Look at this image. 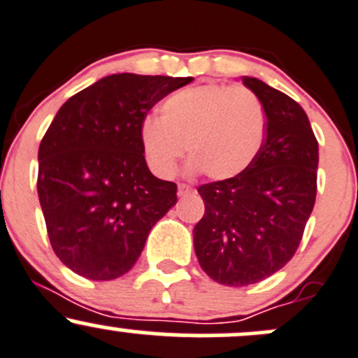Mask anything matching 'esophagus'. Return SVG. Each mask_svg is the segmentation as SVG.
<instances>
[{"label": "esophagus", "mask_w": 358, "mask_h": 358, "mask_svg": "<svg viewBox=\"0 0 358 358\" xmlns=\"http://www.w3.org/2000/svg\"><path fill=\"white\" fill-rule=\"evenodd\" d=\"M189 193H191V187L187 186V184H179V187H178L179 196H187Z\"/></svg>", "instance_id": "1"}]
</instances>
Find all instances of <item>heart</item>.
Returning a JSON list of instances; mask_svg holds the SVG:
<instances>
[{
    "mask_svg": "<svg viewBox=\"0 0 358 358\" xmlns=\"http://www.w3.org/2000/svg\"><path fill=\"white\" fill-rule=\"evenodd\" d=\"M265 112L253 91L243 86L187 87L164 99L160 119L146 117L139 139L146 164L158 178H171L184 152L189 172L213 180L241 176L265 141Z\"/></svg>",
    "mask_w": 358,
    "mask_h": 358,
    "instance_id": "obj_1",
    "label": "heart"
}]
</instances>
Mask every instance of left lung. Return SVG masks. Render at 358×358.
<instances>
[{
  "label": "left lung",
  "mask_w": 358,
  "mask_h": 358,
  "mask_svg": "<svg viewBox=\"0 0 358 358\" xmlns=\"http://www.w3.org/2000/svg\"><path fill=\"white\" fill-rule=\"evenodd\" d=\"M243 84L264 106L265 141L241 176L198 186L205 213L193 229L206 275L236 288L264 281L293 259L314 210L319 165L303 108L255 77Z\"/></svg>",
  "instance_id": "obj_1"
}]
</instances>
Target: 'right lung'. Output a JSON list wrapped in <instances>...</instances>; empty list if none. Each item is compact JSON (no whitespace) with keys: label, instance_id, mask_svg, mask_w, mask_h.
<instances>
[{"label":"right lung","instance_id":"obj_1","mask_svg":"<svg viewBox=\"0 0 358 358\" xmlns=\"http://www.w3.org/2000/svg\"><path fill=\"white\" fill-rule=\"evenodd\" d=\"M193 77L113 73L62 105L39 145L38 194L53 252L91 281L132 268L178 186L150 172L139 127Z\"/></svg>","mask_w":358,"mask_h":358}]
</instances>
